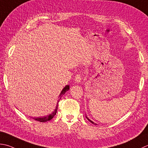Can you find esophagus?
I'll use <instances>...</instances> for the list:
<instances>
[{"instance_id":"obj_1","label":"esophagus","mask_w":148,"mask_h":148,"mask_svg":"<svg viewBox=\"0 0 148 148\" xmlns=\"http://www.w3.org/2000/svg\"><path fill=\"white\" fill-rule=\"evenodd\" d=\"M81 80H82V74L78 73L76 75V76H75V82L76 83H79L81 82Z\"/></svg>"}]
</instances>
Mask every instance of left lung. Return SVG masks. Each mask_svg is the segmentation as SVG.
<instances>
[{"label": "left lung", "mask_w": 148, "mask_h": 148, "mask_svg": "<svg viewBox=\"0 0 148 148\" xmlns=\"http://www.w3.org/2000/svg\"><path fill=\"white\" fill-rule=\"evenodd\" d=\"M86 119H88V121H90V123H92V124H95V123H94V122H92V121L91 120H90V119H88V118L87 117H86Z\"/></svg>", "instance_id": "obj_1"}]
</instances>
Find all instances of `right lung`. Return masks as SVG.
Returning <instances> with one entry per match:
<instances>
[{
	"mask_svg": "<svg viewBox=\"0 0 148 148\" xmlns=\"http://www.w3.org/2000/svg\"><path fill=\"white\" fill-rule=\"evenodd\" d=\"M69 90V85H66V86H65V87H64V88H63V89L62 90V92H61V94H60V99H59V101L60 100L61 97H62V95H64V94H65V92H66V91H67V90ZM59 101H58L57 105H56V109L54 110V111L53 113H52L51 114L49 115H47V116H46V117H37V118H33V119H34L35 120V121H40V122H41V123L47 122V121H49L51 120L52 119H53V118L54 117V115L56 114L57 110H58V105Z\"/></svg>",
	"mask_w": 148,
	"mask_h": 148,
	"instance_id": "1",
	"label": "right lung"
}]
</instances>
